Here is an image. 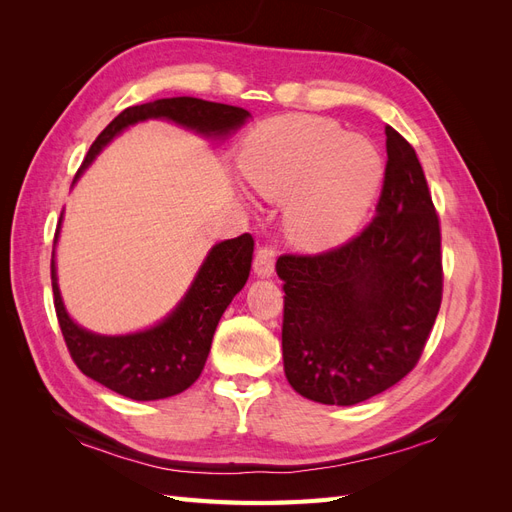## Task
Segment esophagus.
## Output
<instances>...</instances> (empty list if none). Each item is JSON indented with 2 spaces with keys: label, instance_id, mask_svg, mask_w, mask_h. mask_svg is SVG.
Returning <instances> with one entry per match:
<instances>
[{
  "label": "esophagus",
  "instance_id": "esophagus-1",
  "mask_svg": "<svg viewBox=\"0 0 512 512\" xmlns=\"http://www.w3.org/2000/svg\"><path fill=\"white\" fill-rule=\"evenodd\" d=\"M275 271V250L269 245H260L254 256V273L260 277H271Z\"/></svg>",
  "mask_w": 512,
  "mask_h": 512
}]
</instances>
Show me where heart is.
<instances>
[{"mask_svg":"<svg viewBox=\"0 0 512 512\" xmlns=\"http://www.w3.org/2000/svg\"><path fill=\"white\" fill-rule=\"evenodd\" d=\"M239 164L260 196L288 200L286 230L307 250L348 239L374 203L384 175L374 141L307 115L262 123L247 136Z\"/></svg>","mask_w":512,"mask_h":512,"instance_id":"heart-1","label":"heart"}]
</instances>
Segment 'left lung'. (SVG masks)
I'll use <instances>...</instances> for the list:
<instances>
[{"instance_id": "obj_1", "label": "left lung", "mask_w": 512, "mask_h": 512, "mask_svg": "<svg viewBox=\"0 0 512 512\" xmlns=\"http://www.w3.org/2000/svg\"><path fill=\"white\" fill-rule=\"evenodd\" d=\"M376 215L320 254H284V371L299 395L354 406L408 376L442 303L440 220L414 147L391 126Z\"/></svg>"}]
</instances>
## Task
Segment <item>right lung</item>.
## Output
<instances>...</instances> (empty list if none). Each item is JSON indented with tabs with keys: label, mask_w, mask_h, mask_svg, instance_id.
Instances as JSON below:
<instances>
[{
	"label": "right lung",
	"mask_w": 512,
	"mask_h": 512,
	"mask_svg": "<svg viewBox=\"0 0 512 512\" xmlns=\"http://www.w3.org/2000/svg\"><path fill=\"white\" fill-rule=\"evenodd\" d=\"M247 117L250 113L245 108L188 96L128 106L89 147L79 175L117 134L138 121L168 119L198 134L226 136L241 128ZM57 235L59 226L55 241ZM252 254L250 232L215 245L173 312L156 327L132 335H96L72 322L59 294L55 260H51L55 314L72 361L91 380L136 401L164 399L190 389L205 367L215 327L250 277Z\"/></svg>",
	"instance_id": "add662e5"
}]
</instances>
